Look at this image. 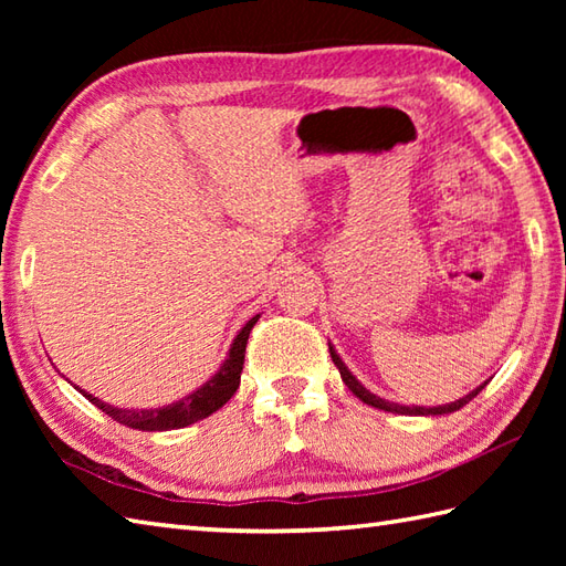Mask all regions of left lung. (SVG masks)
Here are the masks:
<instances>
[{
  "mask_svg": "<svg viewBox=\"0 0 566 566\" xmlns=\"http://www.w3.org/2000/svg\"><path fill=\"white\" fill-rule=\"evenodd\" d=\"M331 350V357H333V363H335V367L340 369V377H343V381H345V387L350 389L359 401H365L367 406H375V408H381V411H391V413H403V416H442V413H454V411H460L462 406H467L469 401L474 399V396L482 391L484 387H486V381L482 384V387H476L474 391H469L467 396H462L460 401H452V403H444V406H432V408H423V406H401V403H391V401H384V399H379V396H375V394H369L363 384H359L353 375H350V369L345 367V363L343 359L338 357V353L333 350V347H328Z\"/></svg>",
  "mask_w": 566,
  "mask_h": 566,
  "instance_id": "obj_1",
  "label": "left lung"
}]
</instances>
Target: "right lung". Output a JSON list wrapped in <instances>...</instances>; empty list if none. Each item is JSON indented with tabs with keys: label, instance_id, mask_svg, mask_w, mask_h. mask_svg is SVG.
Wrapping results in <instances>:
<instances>
[{
	"label": "right lung",
	"instance_id": "add662e5",
	"mask_svg": "<svg viewBox=\"0 0 566 566\" xmlns=\"http://www.w3.org/2000/svg\"><path fill=\"white\" fill-rule=\"evenodd\" d=\"M260 316L250 318L243 331L238 333V338L231 345V353H228L223 367L216 371V375L203 384L201 389H197L195 394L185 396L182 401H175L170 406H163V408H148V411H126V408H114L109 403L99 401L97 396L92 394H82L87 396V399L102 408V411L114 418L116 423L128 426V428H138V430H175V428H185L197 423V420L211 416L213 411H219V408L231 399L235 394L238 384H240V371H243V359H245V345L250 338V331L255 326Z\"/></svg>",
	"mask_w": 566,
	"mask_h": 566
}]
</instances>
